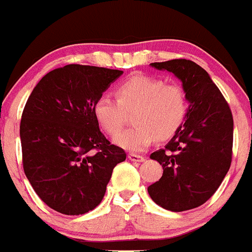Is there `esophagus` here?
<instances>
[{
  "label": "esophagus",
  "instance_id": "34e87169",
  "mask_svg": "<svg viewBox=\"0 0 252 252\" xmlns=\"http://www.w3.org/2000/svg\"><path fill=\"white\" fill-rule=\"evenodd\" d=\"M128 159H130L131 161H137V162L145 161V157H141V155H136V154H128Z\"/></svg>",
  "mask_w": 252,
  "mask_h": 252
}]
</instances>
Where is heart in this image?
<instances>
[{"label": "heart", "instance_id": "1", "mask_svg": "<svg viewBox=\"0 0 252 252\" xmlns=\"http://www.w3.org/2000/svg\"><path fill=\"white\" fill-rule=\"evenodd\" d=\"M117 99L102 95L93 112L108 135L122 128L126 112H133V127L113 139L116 145L131 153L146 150L154 140L170 139L186 120L188 101L184 90L177 84L151 75L135 74L122 82L116 91Z\"/></svg>", "mask_w": 252, "mask_h": 252}]
</instances>
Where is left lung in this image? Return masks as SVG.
Returning a JSON list of instances; mask_svg holds the SVG:
<instances>
[{
	"label": "left lung",
	"mask_w": 252,
	"mask_h": 252,
	"mask_svg": "<svg viewBox=\"0 0 252 252\" xmlns=\"http://www.w3.org/2000/svg\"><path fill=\"white\" fill-rule=\"evenodd\" d=\"M182 82L188 101L186 120L165 149L154 151L162 177L148 188L158 206L183 212L215 194L231 165L233 119L230 107L208 73L192 60L151 63Z\"/></svg>",
	"instance_id": "obj_1"
}]
</instances>
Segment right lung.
<instances>
[{"label":"right lung","instance_id":"add662e5","mask_svg":"<svg viewBox=\"0 0 252 252\" xmlns=\"http://www.w3.org/2000/svg\"><path fill=\"white\" fill-rule=\"evenodd\" d=\"M122 70L69 65L40 79L20 125L24 171L57 212L79 216L101 203L112 170L126 153L99 130L93 107Z\"/></svg>","mask_w":252,"mask_h":252}]
</instances>
